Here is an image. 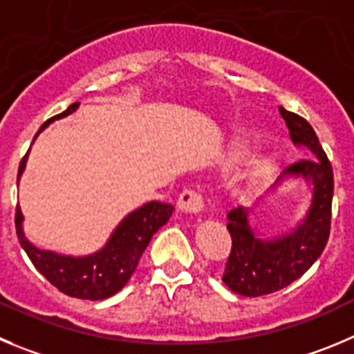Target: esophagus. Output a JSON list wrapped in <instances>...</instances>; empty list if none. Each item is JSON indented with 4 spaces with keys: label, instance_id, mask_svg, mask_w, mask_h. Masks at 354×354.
Masks as SVG:
<instances>
[{
    "label": "esophagus",
    "instance_id": "1",
    "mask_svg": "<svg viewBox=\"0 0 354 354\" xmlns=\"http://www.w3.org/2000/svg\"><path fill=\"white\" fill-rule=\"evenodd\" d=\"M203 207V197L196 190H185L178 199V209L185 214H199Z\"/></svg>",
    "mask_w": 354,
    "mask_h": 354
}]
</instances>
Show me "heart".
Listing matches in <instances>:
<instances>
[{
  "mask_svg": "<svg viewBox=\"0 0 354 354\" xmlns=\"http://www.w3.org/2000/svg\"><path fill=\"white\" fill-rule=\"evenodd\" d=\"M257 134L253 131L244 132L243 136L236 141L232 148V158L234 160H239V158L246 157L252 147L257 141ZM277 167V157L274 153H262L253 157L252 160L248 162L246 167L237 174V183L243 185V187H259L263 181H267L270 178V174L276 171Z\"/></svg>",
  "mask_w": 354,
  "mask_h": 354,
  "instance_id": "heart-1",
  "label": "heart"
}]
</instances>
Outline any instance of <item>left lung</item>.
Instances as JSON below:
<instances>
[{"label": "left lung", "instance_id": "1", "mask_svg": "<svg viewBox=\"0 0 354 354\" xmlns=\"http://www.w3.org/2000/svg\"><path fill=\"white\" fill-rule=\"evenodd\" d=\"M293 145L307 148L311 158L286 167L270 190L286 181H304L309 187V204L292 229L267 236L252 225L248 207H234L227 213V229L232 250L227 260L223 283L244 297H260L292 285L325 250L332 218L333 173L315 129L299 115L279 106Z\"/></svg>", "mask_w": 354, "mask_h": 354}]
</instances>
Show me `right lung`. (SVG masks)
Returning <instances> with one entry per match:
<instances>
[{
  "mask_svg": "<svg viewBox=\"0 0 354 354\" xmlns=\"http://www.w3.org/2000/svg\"><path fill=\"white\" fill-rule=\"evenodd\" d=\"M77 108L78 102H75L61 115H55L54 118L45 122L38 134L54 120L71 115ZM26 162H28V155L22 158L19 166L17 185L26 169ZM173 211L174 207L171 204L157 203V201L143 204L122 218V222L115 227L104 246L91 255L82 257L62 255L52 250H41L35 246L24 234V227H22L24 214L19 206L15 213V229H17L19 243L22 250L28 253L32 266L47 277L52 285L57 286V290L77 299L102 300L115 295L127 285L151 236L169 222Z\"/></svg>",
  "mask_w": 354,
  "mask_h": 354,
  "instance_id": "1",
  "label": "right lung"
}]
</instances>
